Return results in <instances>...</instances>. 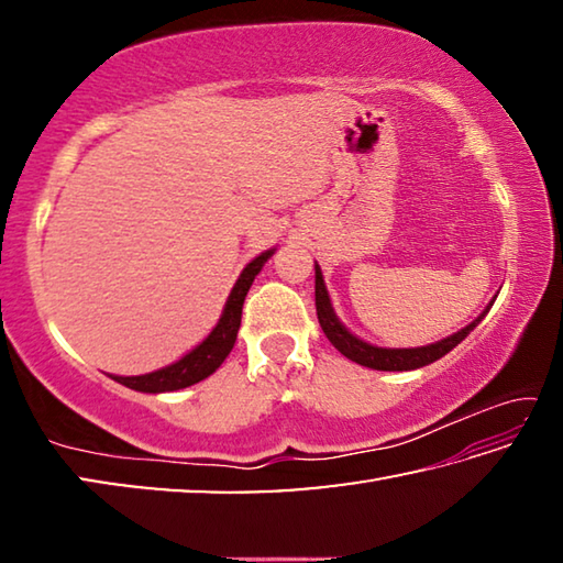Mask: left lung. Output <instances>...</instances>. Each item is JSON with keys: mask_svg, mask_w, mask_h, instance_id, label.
Segmentation results:
<instances>
[{"mask_svg": "<svg viewBox=\"0 0 563 563\" xmlns=\"http://www.w3.org/2000/svg\"><path fill=\"white\" fill-rule=\"evenodd\" d=\"M316 310H318V320L320 328L325 332V338L335 345L342 355L347 360L357 362L362 367H373V369H387V373H405V369H417L430 365V362L444 357L446 352L454 350L460 342L470 335V332L479 325L482 318H476L472 325H466L464 330L454 332L452 338H446L442 342H434V345L427 347H409V350H385V347H375L362 342L360 338L350 335V332L340 325V320L332 312V305L328 298L325 283H322V273L316 265ZM487 312V310H484Z\"/></svg>", "mask_w": 563, "mask_h": 563, "instance_id": "left-lung-1", "label": "left lung"}]
</instances>
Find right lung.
Wrapping results in <instances>:
<instances>
[{"label":"right lung","mask_w":563,"mask_h":563,"mask_svg":"<svg viewBox=\"0 0 563 563\" xmlns=\"http://www.w3.org/2000/svg\"><path fill=\"white\" fill-rule=\"evenodd\" d=\"M273 251L258 255L253 263L245 265L241 278H238V283L233 285L231 298L225 302L221 320H218V325L213 328L211 335H208L196 350H190L186 357H180L176 362V365L156 369V373L139 375V377H113V379L131 389H139V393H174V389H184L188 385L201 383V379H206L208 375H213L216 369L221 367V362L228 357V352H231L235 345L238 328H241L243 300L247 290H251L255 275L261 273L263 263L268 261Z\"/></svg>","instance_id":"1"}]
</instances>
